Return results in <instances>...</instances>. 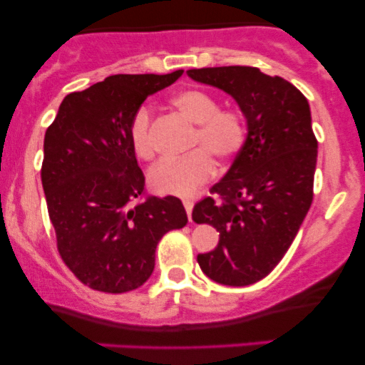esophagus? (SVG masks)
<instances>
[{"label":"esophagus","instance_id":"obj_1","mask_svg":"<svg viewBox=\"0 0 365 365\" xmlns=\"http://www.w3.org/2000/svg\"><path fill=\"white\" fill-rule=\"evenodd\" d=\"M183 207H185L188 220H190V217H192V209H194V202H192V200H183Z\"/></svg>","mask_w":365,"mask_h":365}]
</instances>
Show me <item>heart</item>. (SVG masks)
Wrapping results in <instances>:
<instances>
[{
	"label": "heart",
	"instance_id": "obj_1",
	"mask_svg": "<svg viewBox=\"0 0 365 365\" xmlns=\"http://www.w3.org/2000/svg\"><path fill=\"white\" fill-rule=\"evenodd\" d=\"M171 108L194 125L190 148H199L187 156L165 159L149 171V185L163 195L188 197L212 175L215 158L226 165L240 153L245 142V120L240 111L220 108V101L202 89H185L171 96ZM130 144L140 159L154 156L150 137V113L139 108L128 127Z\"/></svg>",
	"mask_w": 365,
	"mask_h": 365
}]
</instances>
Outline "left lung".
<instances>
[{
	"label": "left lung",
	"instance_id": "obj_1",
	"mask_svg": "<svg viewBox=\"0 0 365 365\" xmlns=\"http://www.w3.org/2000/svg\"><path fill=\"white\" fill-rule=\"evenodd\" d=\"M192 81L235 99L247 139L235 161L192 211L195 223L220 232L215 250L197 255L202 273L228 287H247L278 266L312 204L317 140L305 96L255 66L188 70Z\"/></svg>",
	"mask_w": 365,
	"mask_h": 365
}]
</instances>
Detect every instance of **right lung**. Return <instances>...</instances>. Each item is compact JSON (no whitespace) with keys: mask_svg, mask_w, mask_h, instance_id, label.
Wrapping results in <instances>:
<instances>
[{"mask_svg":"<svg viewBox=\"0 0 365 365\" xmlns=\"http://www.w3.org/2000/svg\"><path fill=\"white\" fill-rule=\"evenodd\" d=\"M111 75L60 104L44 135L41 180L63 262L104 293L135 290L154 271L158 242L187 225L178 197H145L130 144L132 116L148 96L182 77Z\"/></svg>","mask_w":365,"mask_h":365,"instance_id":"add662e5","label":"right lung"}]
</instances>
